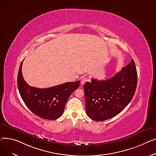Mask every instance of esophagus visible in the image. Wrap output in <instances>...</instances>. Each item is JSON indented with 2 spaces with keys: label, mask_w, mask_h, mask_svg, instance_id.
I'll return each mask as SVG.
<instances>
[{
  "label": "esophagus",
  "mask_w": 156,
  "mask_h": 156,
  "mask_svg": "<svg viewBox=\"0 0 156 156\" xmlns=\"http://www.w3.org/2000/svg\"><path fill=\"white\" fill-rule=\"evenodd\" d=\"M87 80H88V79H87V77H82V78L81 79V80H80L81 84H82V85H84V84L86 83V82L87 81Z\"/></svg>",
  "instance_id": "esophagus-1"
}]
</instances>
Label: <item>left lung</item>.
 <instances>
[{"label": "left lung", "mask_w": 156, "mask_h": 156, "mask_svg": "<svg viewBox=\"0 0 156 156\" xmlns=\"http://www.w3.org/2000/svg\"><path fill=\"white\" fill-rule=\"evenodd\" d=\"M137 84V73L133 60L112 78L94 79L84 85L87 115L95 121L110 119L131 101Z\"/></svg>", "instance_id": "obj_1"}]
</instances>
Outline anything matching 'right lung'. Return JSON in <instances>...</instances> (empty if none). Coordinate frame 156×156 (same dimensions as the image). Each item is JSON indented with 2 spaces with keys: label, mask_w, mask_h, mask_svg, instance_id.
Listing matches in <instances>:
<instances>
[{
  "label": "right lung",
  "mask_w": 156,
  "mask_h": 156,
  "mask_svg": "<svg viewBox=\"0 0 156 156\" xmlns=\"http://www.w3.org/2000/svg\"><path fill=\"white\" fill-rule=\"evenodd\" d=\"M22 65L23 61L18 72L17 87L24 103L38 116L46 120H57L63 115L67 100L79 87L80 80L44 89L31 87L23 79Z\"/></svg>",
  "instance_id": "add662e5"
}]
</instances>
